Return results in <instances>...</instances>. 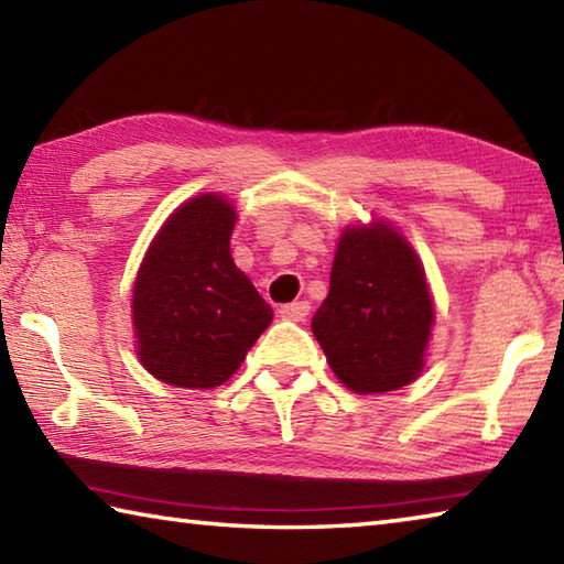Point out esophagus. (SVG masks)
Returning a JSON list of instances; mask_svg holds the SVG:
<instances>
[{
    "instance_id": "esophagus-1",
    "label": "esophagus",
    "mask_w": 564,
    "mask_h": 564,
    "mask_svg": "<svg viewBox=\"0 0 564 564\" xmlns=\"http://www.w3.org/2000/svg\"><path fill=\"white\" fill-rule=\"evenodd\" d=\"M281 318L285 321H305V316L311 313V303L308 301H293L281 305Z\"/></svg>"
}]
</instances>
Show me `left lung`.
<instances>
[{
    "mask_svg": "<svg viewBox=\"0 0 564 564\" xmlns=\"http://www.w3.org/2000/svg\"><path fill=\"white\" fill-rule=\"evenodd\" d=\"M433 301L405 238L386 224L343 231L328 299L311 321L333 373L356 393L408 386L425 366Z\"/></svg>",
    "mask_w": 564,
    "mask_h": 564,
    "instance_id": "obj_1",
    "label": "left lung"
}]
</instances>
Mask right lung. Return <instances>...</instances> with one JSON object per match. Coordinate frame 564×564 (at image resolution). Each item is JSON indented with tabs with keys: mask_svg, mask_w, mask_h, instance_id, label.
<instances>
[{
	"mask_svg": "<svg viewBox=\"0 0 564 564\" xmlns=\"http://www.w3.org/2000/svg\"><path fill=\"white\" fill-rule=\"evenodd\" d=\"M226 198H191L161 226L133 283L139 358L176 388H216L236 373L273 311L231 259Z\"/></svg>",
	"mask_w": 564,
	"mask_h": 564,
	"instance_id": "right-lung-1",
	"label": "right lung"
}]
</instances>
